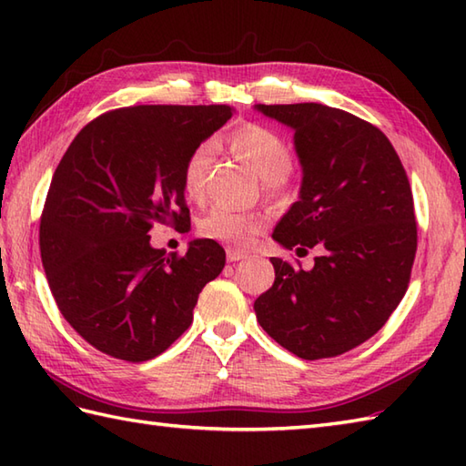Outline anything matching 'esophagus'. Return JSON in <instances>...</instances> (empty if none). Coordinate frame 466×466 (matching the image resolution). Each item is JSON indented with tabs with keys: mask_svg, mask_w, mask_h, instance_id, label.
<instances>
[{
	"mask_svg": "<svg viewBox=\"0 0 466 466\" xmlns=\"http://www.w3.org/2000/svg\"><path fill=\"white\" fill-rule=\"evenodd\" d=\"M226 258H228V262H238V260L246 258V254L240 252V250H236V248H228L226 250Z\"/></svg>",
	"mask_w": 466,
	"mask_h": 466,
	"instance_id": "34e87169",
	"label": "esophagus"
}]
</instances>
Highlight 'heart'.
<instances>
[{"label": "heart", "mask_w": 466, "mask_h": 466, "mask_svg": "<svg viewBox=\"0 0 466 466\" xmlns=\"http://www.w3.org/2000/svg\"><path fill=\"white\" fill-rule=\"evenodd\" d=\"M232 146L242 160L248 162L258 174L266 190L279 194L286 184V174L292 166L290 146L280 134L264 126H244L232 134ZM216 146L212 140L198 144L184 164V190L192 200H202L208 190V177L214 164ZM268 218L262 212L236 210V208L216 204L200 220V232L206 238L232 246H248L258 236Z\"/></svg>", "instance_id": "obj_1"}]
</instances>
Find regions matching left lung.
Returning a JSON list of instances; mask_svg holds the SVG:
<instances>
[{
	"label": "left lung",
	"mask_w": 466,
	"mask_h": 466,
	"mask_svg": "<svg viewBox=\"0 0 466 466\" xmlns=\"http://www.w3.org/2000/svg\"><path fill=\"white\" fill-rule=\"evenodd\" d=\"M294 130L299 202L276 224L284 248H314L312 270L270 258L254 302L272 339L304 360L349 352L379 332L409 289L417 222L407 172L379 127L322 104H256Z\"/></svg>",
	"instance_id": "obj_1"
}]
</instances>
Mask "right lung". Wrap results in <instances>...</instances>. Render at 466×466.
<instances>
[{"label": "right lung", "instance_id": "add662e5", "mask_svg": "<svg viewBox=\"0 0 466 466\" xmlns=\"http://www.w3.org/2000/svg\"><path fill=\"white\" fill-rule=\"evenodd\" d=\"M230 106H132L74 137L56 167L39 252L59 312L94 349L144 362L180 339L204 286L222 272L220 244L184 256L150 244L156 224L182 228L184 164L230 120Z\"/></svg>", "mask_w": 466, "mask_h": 466}]
</instances>
